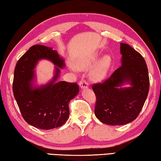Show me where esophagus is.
<instances>
[{"mask_svg":"<svg viewBox=\"0 0 161 161\" xmlns=\"http://www.w3.org/2000/svg\"><path fill=\"white\" fill-rule=\"evenodd\" d=\"M79 86H80V88L81 89H86L88 88V83H87L86 81L85 80H83V79L80 80V82H79Z\"/></svg>","mask_w":161,"mask_h":161,"instance_id":"obj_1","label":"esophagus"}]
</instances>
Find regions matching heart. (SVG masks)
Masks as SVG:
<instances>
[{"label": "heart", "mask_w": 161, "mask_h": 161, "mask_svg": "<svg viewBox=\"0 0 161 161\" xmlns=\"http://www.w3.org/2000/svg\"><path fill=\"white\" fill-rule=\"evenodd\" d=\"M98 53H93L90 56L82 58L75 63V66L71 65V70H75L76 68L79 70H85L92 66L98 58ZM111 63V58L109 56H105L96 63V65L92 68L89 73V77L95 82H99L102 80L106 75L109 66Z\"/></svg>", "instance_id": "heart-1"}]
</instances>
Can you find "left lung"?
<instances>
[{
	"mask_svg": "<svg viewBox=\"0 0 161 161\" xmlns=\"http://www.w3.org/2000/svg\"><path fill=\"white\" fill-rule=\"evenodd\" d=\"M121 66L103 83L94 84L95 115L110 125L132 122L140 113L149 91V76L143 56L126 43H120ZM127 83L129 87L122 86Z\"/></svg>",
	"mask_w": 161,
	"mask_h": 161,
	"instance_id": "obj_1",
	"label": "left lung"
}]
</instances>
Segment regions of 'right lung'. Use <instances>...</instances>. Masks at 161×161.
<instances>
[{
    "label": "right lung",
    "mask_w": 161,
    "mask_h": 161,
    "mask_svg": "<svg viewBox=\"0 0 161 161\" xmlns=\"http://www.w3.org/2000/svg\"><path fill=\"white\" fill-rule=\"evenodd\" d=\"M56 65L52 80L45 85L34 84V69L40 59ZM64 59L52 48L35 45L18 60L14 71L13 91L23 118L28 124L42 130L64 125L69 118V102L78 93L77 83L58 81Z\"/></svg>",
    "instance_id": "right-lung-1"
}]
</instances>
